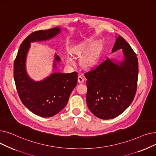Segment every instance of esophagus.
<instances>
[{"label":"esophagus","instance_id":"1","mask_svg":"<svg viewBox=\"0 0 156 156\" xmlns=\"http://www.w3.org/2000/svg\"><path fill=\"white\" fill-rule=\"evenodd\" d=\"M85 79L83 78V76L82 75H80L78 76V81L80 83H82L83 81H84Z\"/></svg>","mask_w":156,"mask_h":156}]
</instances>
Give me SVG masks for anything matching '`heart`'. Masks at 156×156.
Wrapping results in <instances>:
<instances>
[{"label": "heart", "mask_w": 156, "mask_h": 156, "mask_svg": "<svg viewBox=\"0 0 156 156\" xmlns=\"http://www.w3.org/2000/svg\"><path fill=\"white\" fill-rule=\"evenodd\" d=\"M97 57V52L95 48H92L90 51L83 58V62L85 65H92L95 62ZM67 62L69 64H73L74 63L73 60L71 57H68L67 59Z\"/></svg>", "instance_id": "b5f03b06"}]
</instances>
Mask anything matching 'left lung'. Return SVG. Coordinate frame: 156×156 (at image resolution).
<instances>
[{"mask_svg": "<svg viewBox=\"0 0 156 156\" xmlns=\"http://www.w3.org/2000/svg\"><path fill=\"white\" fill-rule=\"evenodd\" d=\"M118 50L123 52V61L114 62L107 58L84 74L87 79V105L95 116L102 119L120 115L132 104L136 92V54L121 36L118 37L112 52Z\"/></svg>", "mask_w": 156, "mask_h": 156, "instance_id": "1", "label": "left lung"}]
</instances>
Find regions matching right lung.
<instances>
[{
    "instance_id": "add662e5",
    "label": "right lung",
    "mask_w": 156,
    "mask_h": 156,
    "mask_svg": "<svg viewBox=\"0 0 156 156\" xmlns=\"http://www.w3.org/2000/svg\"><path fill=\"white\" fill-rule=\"evenodd\" d=\"M60 31L55 27L31 33L21 43L14 62V79L22 103L33 113L44 118L55 116L67 104L77 85L78 73H55L42 81H35L27 75L26 58L31 42L51 39ZM60 60L55 55V61ZM54 67H56L55 62Z\"/></svg>"
}]
</instances>
